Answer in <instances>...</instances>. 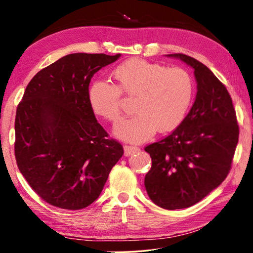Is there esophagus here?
I'll use <instances>...</instances> for the list:
<instances>
[{
    "mask_svg": "<svg viewBox=\"0 0 253 253\" xmlns=\"http://www.w3.org/2000/svg\"><path fill=\"white\" fill-rule=\"evenodd\" d=\"M123 149H124V156L126 157H129L131 154L139 151L138 147H132V145H124Z\"/></svg>",
    "mask_w": 253,
    "mask_h": 253,
    "instance_id": "obj_1",
    "label": "esophagus"
}]
</instances>
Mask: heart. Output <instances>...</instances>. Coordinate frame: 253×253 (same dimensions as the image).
Wrapping results in <instances>:
<instances>
[{"mask_svg":"<svg viewBox=\"0 0 253 253\" xmlns=\"http://www.w3.org/2000/svg\"><path fill=\"white\" fill-rule=\"evenodd\" d=\"M115 84L96 81L88 90V102L96 115L118 123L122 117V97H134L136 113L114 129V135L139 143L174 130L187 115L192 103L194 86L191 75L180 68L168 69L159 63L132 59L113 71Z\"/></svg>","mask_w":253,"mask_h":253,"instance_id":"heart-1","label":"heart"}]
</instances>
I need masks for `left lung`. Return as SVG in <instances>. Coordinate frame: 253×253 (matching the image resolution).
Returning <instances> with one entry per match:
<instances>
[{
	"label": "left lung",
	"mask_w": 253,
	"mask_h": 253,
	"mask_svg": "<svg viewBox=\"0 0 253 253\" xmlns=\"http://www.w3.org/2000/svg\"><path fill=\"white\" fill-rule=\"evenodd\" d=\"M167 56L194 70L197 95L180 126L144 149L152 159L144 185L153 203L175 210L196 205L227 178L239 126L228 90L205 64L181 53Z\"/></svg>",
	"instance_id": "obj_1"
}]
</instances>
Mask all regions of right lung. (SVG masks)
I'll use <instances>...</instances> for the list:
<instances>
[{
    "label": "right lung",
    "mask_w": 253,
    "mask_h": 253,
    "mask_svg": "<svg viewBox=\"0 0 253 253\" xmlns=\"http://www.w3.org/2000/svg\"><path fill=\"white\" fill-rule=\"evenodd\" d=\"M121 54L73 53L34 75L17 105L14 152L30 187L51 206L86 208L99 198L123 148L97 123L88 85Z\"/></svg>",
    "instance_id": "1"
}]
</instances>
